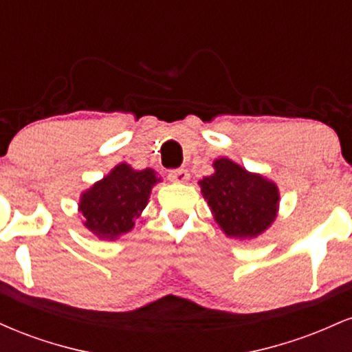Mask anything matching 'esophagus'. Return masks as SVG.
I'll use <instances>...</instances> for the list:
<instances>
[{"instance_id": "esophagus-1", "label": "esophagus", "mask_w": 352, "mask_h": 352, "mask_svg": "<svg viewBox=\"0 0 352 352\" xmlns=\"http://www.w3.org/2000/svg\"><path fill=\"white\" fill-rule=\"evenodd\" d=\"M190 179V173L185 168H175V170L168 172V180L175 182V184H185Z\"/></svg>"}]
</instances>
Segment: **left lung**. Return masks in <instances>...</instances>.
<instances>
[{
    "mask_svg": "<svg viewBox=\"0 0 352 352\" xmlns=\"http://www.w3.org/2000/svg\"><path fill=\"white\" fill-rule=\"evenodd\" d=\"M215 173L199 184L213 218L230 238H254L273 223L280 192L276 184L245 170L230 159L213 162Z\"/></svg>",
    "mask_w": 352,
    "mask_h": 352,
    "instance_id": "1",
    "label": "left lung"
}]
</instances>
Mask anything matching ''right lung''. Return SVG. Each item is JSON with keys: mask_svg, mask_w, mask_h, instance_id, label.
<instances>
[{"mask_svg": "<svg viewBox=\"0 0 352 352\" xmlns=\"http://www.w3.org/2000/svg\"><path fill=\"white\" fill-rule=\"evenodd\" d=\"M157 182L160 179L152 168L134 170L127 164L116 165L109 175L80 195L84 227L100 240H116L131 232Z\"/></svg>", "mask_w": 352, "mask_h": 352, "instance_id": "obj_1", "label": "right lung"}]
</instances>
